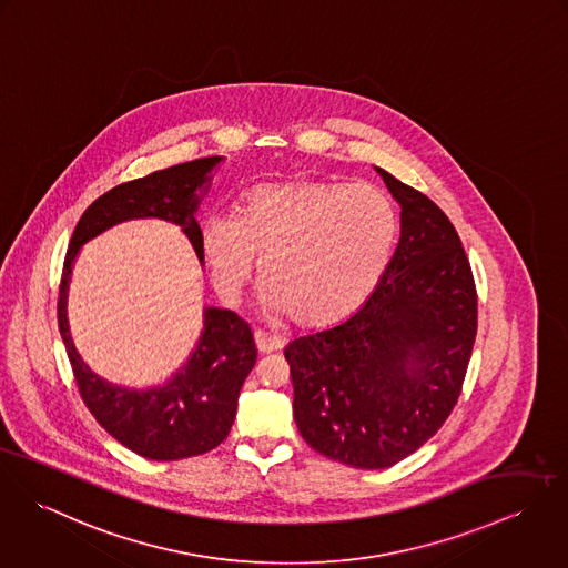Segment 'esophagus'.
<instances>
[{
  "instance_id": "34e87169",
  "label": "esophagus",
  "mask_w": 568,
  "mask_h": 568,
  "mask_svg": "<svg viewBox=\"0 0 568 568\" xmlns=\"http://www.w3.org/2000/svg\"><path fill=\"white\" fill-rule=\"evenodd\" d=\"M254 342H256V348H258L261 353L281 351V348L285 346L283 337H278V335H272V333H265V331H261V328L254 333Z\"/></svg>"
}]
</instances>
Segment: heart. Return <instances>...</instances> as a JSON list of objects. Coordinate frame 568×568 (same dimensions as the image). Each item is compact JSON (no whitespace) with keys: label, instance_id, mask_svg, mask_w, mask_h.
Listing matches in <instances>:
<instances>
[{"label":"heart","instance_id":"b5f03b06","mask_svg":"<svg viewBox=\"0 0 568 568\" xmlns=\"http://www.w3.org/2000/svg\"><path fill=\"white\" fill-rule=\"evenodd\" d=\"M400 220L385 191L317 179L258 183L235 215L202 229L217 290L242 296L263 254L265 305L307 326H333L377 292L398 244Z\"/></svg>","mask_w":568,"mask_h":568}]
</instances>
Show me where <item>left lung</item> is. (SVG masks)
<instances>
[{"instance_id": "obj_1", "label": "left lung", "mask_w": 568, "mask_h": 568, "mask_svg": "<svg viewBox=\"0 0 568 568\" xmlns=\"http://www.w3.org/2000/svg\"><path fill=\"white\" fill-rule=\"evenodd\" d=\"M400 240L368 303L285 348L305 442L353 468H389L453 412L477 335V287L440 206L385 170Z\"/></svg>"}]
</instances>
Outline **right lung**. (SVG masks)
Returning <instances> with one entry per match:
<instances>
[{"instance_id": "add662e5", "label": "right lung", "mask_w": 568, "mask_h": 568, "mask_svg": "<svg viewBox=\"0 0 568 568\" xmlns=\"http://www.w3.org/2000/svg\"><path fill=\"white\" fill-rule=\"evenodd\" d=\"M220 156L197 159L143 179L128 181L89 204L71 235L59 285V328L82 403L93 418L132 453L156 459H183L226 440L244 381L254 368L251 324L229 310H206L204 333L181 373L148 392L115 387L93 375L75 353L64 315L71 263L80 246L102 231L136 217H161L179 224L202 261V233L193 217L197 193Z\"/></svg>"}]
</instances>
